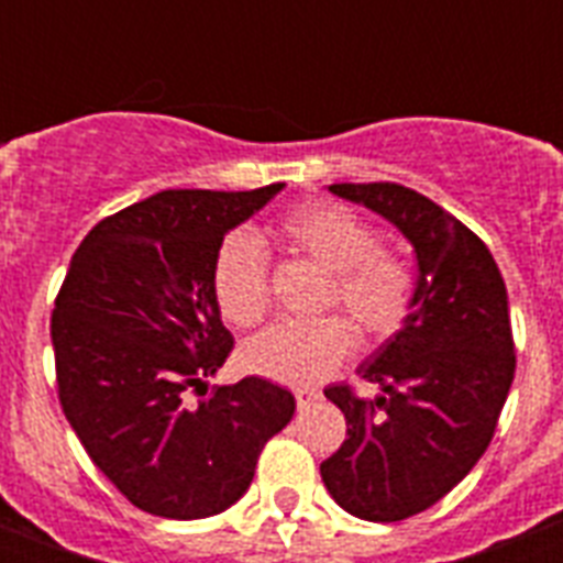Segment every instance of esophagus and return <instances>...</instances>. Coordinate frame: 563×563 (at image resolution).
<instances>
[{"label": "esophagus", "mask_w": 563, "mask_h": 563, "mask_svg": "<svg viewBox=\"0 0 563 563\" xmlns=\"http://www.w3.org/2000/svg\"><path fill=\"white\" fill-rule=\"evenodd\" d=\"M318 391H310V389H296V406H298V411H305V409H310L312 402L318 400Z\"/></svg>", "instance_id": "esophagus-1"}]
</instances>
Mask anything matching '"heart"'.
Masks as SVG:
<instances>
[{"label":"heart","mask_w":563,"mask_h":563,"mask_svg":"<svg viewBox=\"0 0 563 563\" xmlns=\"http://www.w3.org/2000/svg\"><path fill=\"white\" fill-rule=\"evenodd\" d=\"M278 239L290 251L332 273L327 305H341L369 341L400 330L415 296V276L395 253L383 251L377 231L355 211L330 202L298 206L278 222ZM213 296L228 324L247 330L271 310L265 251L251 233H233L213 262ZM355 346L346 318L282 321L245 343L242 366L282 386L327 380Z\"/></svg>","instance_id":"b5f03b06"}]
</instances>
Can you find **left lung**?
<instances>
[{
    "mask_svg": "<svg viewBox=\"0 0 563 563\" xmlns=\"http://www.w3.org/2000/svg\"><path fill=\"white\" fill-rule=\"evenodd\" d=\"M409 239L417 285L400 330L357 366L380 395L324 389L346 417V440L321 462L332 499L366 521L422 514L479 462L516 372L507 290L474 231L397 183H335Z\"/></svg>",
    "mask_w": 563,
    "mask_h": 563,
    "instance_id": "1",
    "label": "left lung"
}]
</instances>
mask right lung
<instances>
[{"instance_id": "add662e5", "label": "right lung", "mask_w": 563, "mask_h": 563, "mask_svg": "<svg viewBox=\"0 0 563 563\" xmlns=\"http://www.w3.org/2000/svg\"><path fill=\"white\" fill-rule=\"evenodd\" d=\"M282 188L154 194L98 222L69 262L49 324L58 400L89 460L146 514L228 510L296 415L265 377L188 400L233 346L213 296L222 239Z\"/></svg>"}]
</instances>
